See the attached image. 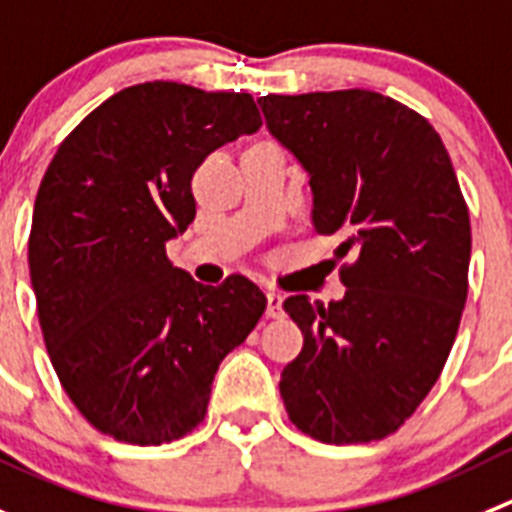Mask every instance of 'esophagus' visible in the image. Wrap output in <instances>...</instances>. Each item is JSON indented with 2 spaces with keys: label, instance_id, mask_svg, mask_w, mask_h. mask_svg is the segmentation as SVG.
Instances as JSON below:
<instances>
[{
  "label": "esophagus",
  "instance_id": "1",
  "mask_svg": "<svg viewBox=\"0 0 512 512\" xmlns=\"http://www.w3.org/2000/svg\"><path fill=\"white\" fill-rule=\"evenodd\" d=\"M267 315H270V318H283L285 315L283 295L275 293V290H270V293H267Z\"/></svg>",
  "mask_w": 512,
  "mask_h": 512
}]
</instances>
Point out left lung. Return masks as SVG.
I'll list each match as a JSON object with an SVG mask.
<instances>
[{
	"label": "left lung",
	"mask_w": 512,
	"mask_h": 512,
	"mask_svg": "<svg viewBox=\"0 0 512 512\" xmlns=\"http://www.w3.org/2000/svg\"><path fill=\"white\" fill-rule=\"evenodd\" d=\"M270 133L310 176L313 227L338 234L343 300L290 295L303 351L280 376L300 432L326 444L394 434L429 394L460 328L470 212L424 116L371 90L262 95Z\"/></svg>",
	"instance_id": "obj_1"
}]
</instances>
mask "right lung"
<instances>
[{"label": "right lung", "mask_w": 512, "mask_h": 512, "mask_svg": "<svg viewBox=\"0 0 512 512\" xmlns=\"http://www.w3.org/2000/svg\"><path fill=\"white\" fill-rule=\"evenodd\" d=\"M262 126L250 93L154 80L83 118L42 176L30 278L62 389L98 432L156 447L199 427L222 358L267 298L250 278L202 285L166 242L197 214L191 176Z\"/></svg>", "instance_id": "1"}]
</instances>
